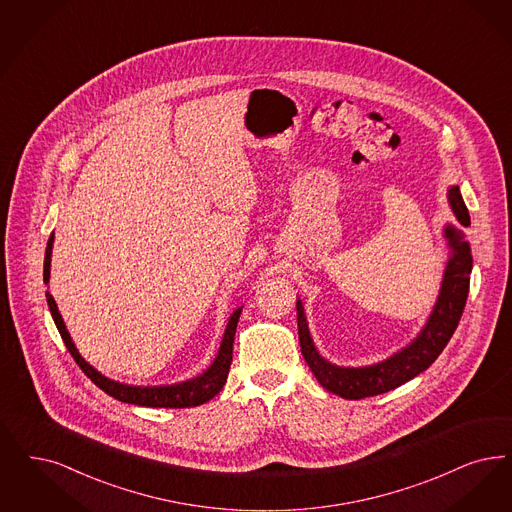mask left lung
Segmentation results:
<instances>
[{"instance_id":"left-lung-1","label":"left lung","mask_w":512,"mask_h":512,"mask_svg":"<svg viewBox=\"0 0 512 512\" xmlns=\"http://www.w3.org/2000/svg\"><path fill=\"white\" fill-rule=\"evenodd\" d=\"M450 204L459 223L471 226V215L463 202L459 186L451 188ZM446 238L451 247V257L446 266L438 303L430 314L427 326L409 347L390 356L389 360L381 364L352 369L331 366L312 345L305 310L301 301H297V328L301 352L303 358L307 360L308 368L312 369L314 377L324 389L347 400L377 396L408 383L409 379L417 377L440 356V352L448 345L453 331L457 329L461 314L465 310L472 270L471 247L463 240L461 232H457L453 226H446Z\"/></svg>"}]
</instances>
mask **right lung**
<instances>
[{
  "instance_id": "1",
  "label": "right lung",
  "mask_w": 512,
  "mask_h": 512,
  "mask_svg": "<svg viewBox=\"0 0 512 512\" xmlns=\"http://www.w3.org/2000/svg\"><path fill=\"white\" fill-rule=\"evenodd\" d=\"M51 249H53V234L49 236L47 242V249H45V263H43V280L45 284L49 282V268H51ZM47 297V305L51 310V316L57 324V329L61 333L62 341L68 348V352L72 354V358L76 360V364L82 368L83 373L99 387L104 390L108 396L125 402V404H135V406H146V408H194L205 404L207 400H211L215 394H219L221 389L225 387L226 377H228V369L232 364V343H234V333H236V326H238V318L242 314V308H238L226 326L225 337L223 343L219 348V354L215 358V362L211 364V368L202 373L200 377L186 381L181 385H171V387H129V385H122L116 381L106 379L101 375L97 369L91 368L80 352L74 347L66 326L62 322L61 314L57 303L53 299L51 293H45Z\"/></svg>"
}]
</instances>
